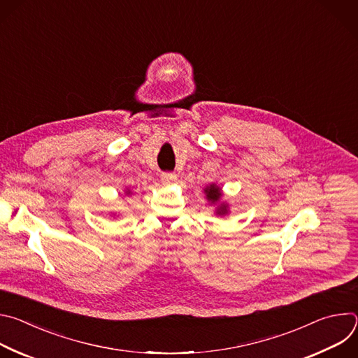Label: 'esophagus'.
I'll return each mask as SVG.
<instances>
[{
  "instance_id": "1",
  "label": "esophagus",
  "mask_w": 358,
  "mask_h": 358,
  "mask_svg": "<svg viewBox=\"0 0 358 358\" xmlns=\"http://www.w3.org/2000/svg\"><path fill=\"white\" fill-rule=\"evenodd\" d=\"M176 180H177V176L173 174V173H164V174H162V182L166 184V185H170V184L176 182Z\"/></svg>"
}]
</instances>
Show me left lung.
Instances as JSON below:
<instances>
[{"label": "left lung", "mask_w": 358, "mask_h": 358, "mask_svg": "<svg viewBox=\"0 0 358 358\" xmlns=\"http://www.w3.org/2000/svg\"><path fill=\"white\" fill-rule=\"evenodd\" d=\"M203 194H206V198L208 199L211 206H215V215L225 217L229 214V206L227 201L222 199L224 194H222V188L220 185H217L215 182L207 185L206 188H203Z\"/></svg>", "instance_id": "1"}]
</instances>
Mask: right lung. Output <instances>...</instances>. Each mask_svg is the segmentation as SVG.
Here are the masks:
<instances>
[{
	"instance_id": "add662e5",
	"label": "right lung",
	"mask_w": 358,
	"mask_h": 358,
	"mask_svg": "<svg viewBox=\"0 0 358 358\" xmlns=\"http://www.w3.org/2000/svg\"><path fill=\"white\" fill-rule=\"evenodd\" d=\"M131 194H133V192H131V189H130V188H126V189H124V195H127V196H129V195H131ZM112 215H113V217H116V214H115V213H113Z\"/></svg>"
}]
</instances>
